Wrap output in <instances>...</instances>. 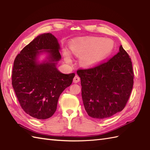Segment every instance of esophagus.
<instances>
[{
  "mask_svg": "<svg viewBox=\"0 0 150 150\" xmlns=\"http://www.w3.org/2000/svg\"><path fill=\"white\" fill-rule=\"evenodd\" d=\"M80 81L81 79L78 75H75L74 78H73V82H75V83H77V82H79Z\"/></svg>",
  "mask_w": 150,
  "mask_h": 150,
  "instance_id": "1",
  "label": "esophagus"
}]
</instances>
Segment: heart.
<instances>
[{"label": "heart", "instance_id": "heart-1", "mask_svg": "<svg viewBox=\"0 0 150 150\" xmlns=\"http://www.w3.org/2000/svg\"><path fill=\"white\" fill-rule=\"evenodd\" d=\"M113 47L112 40L96 37L77 38L73 40L69 48L74 55L81 58L82 66L90 68L103 61L111 53ZM64 56L68 63L71 62L70 54L64 52Z\"/></svg>", "mask_w": 150, "mask_h": 150}]
</instances>
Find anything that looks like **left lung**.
<instances>
[{
	"mask_svg": "<svg viewBox=\"0 0 150 150\" xmlns=\"http://www.w3.org/2000/svg\"><path fill=\"white\" fill-rule=\"evenodd\" d=\"M77 73L89 116L106 119L125 108L133 89L134 73L131 58L122 46L110 60L91 68L79 69Z\"/></svg>",
	"mask_w": 150,
	"mask_h": 150,
	"instance_id": "1",
	"label": "left lung"
}]
</instances>
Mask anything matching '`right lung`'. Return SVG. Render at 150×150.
<instances>
[{"instance_id": "right-lung-1", "label": "right lung", "mask_w": 150, "mask_h": 150, "mask_svg": "<svg viewBox=\"0 0 150 150\" xmlns=\"http://www.w3.org/2000/svg\"><path fill=\"white\" fill-rule=\"evenodd\" d=\"M60 46L52 33L37 36L25 46L14 60L11 82L22 109L37 119L52 117L57 110L62 92L71 84L75 74H63L57 69L61 59ZM44 49L50 53V60L36 62V56Z\"/></svg>"}]
</instances>
